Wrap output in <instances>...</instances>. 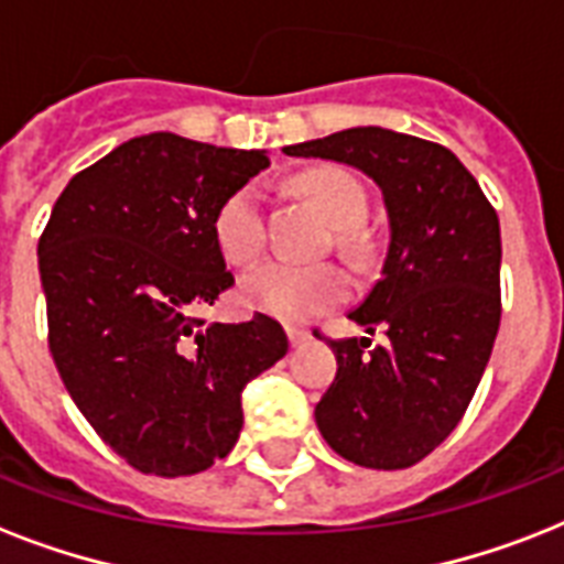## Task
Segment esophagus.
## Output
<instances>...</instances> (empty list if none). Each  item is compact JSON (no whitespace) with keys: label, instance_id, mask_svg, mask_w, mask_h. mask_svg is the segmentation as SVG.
<instances>
[{"label":"esophagus","instance_id":"1","mask_svg":"<svg viewBox=\"0 0 564 564\" xmlns=\"http://www.w3.org/2000/svg\"><path fill=\"white\" fill-rule=\"evenodd\" d=\"M286 334H290V343L292 345H304L310 339V330H304V327H286Z\"/></svg>","mask_w":564,"mask_h":564}]
</instances>
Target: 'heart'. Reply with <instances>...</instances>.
Masks as SVG:
<instances>
[{"instance_id": "1", "label": "heart", "mask_w": 564, "mask_h": 564, "mask_svg": "<svg viewBox=\"0 0 564 564\" xmlns=\"http://www.w3.org/2000/svg\"><path fill=\"white\" fill-rule=\"evenodd\" d=\"M299 187L325 210L336 228H360L369 216V193L357 175L339 166L310 170ZM213 237L234 265L254 263L265 248L263 193L257 184L234 189L213 216ZM242 299L254 310L286 322H307L322 310L334 307L348 295V274L334 263L299 265L290 260H269L242 278Z\"/></svg>"}]
</instances>
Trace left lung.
I'll use <instances>...</instances> for the list:
<instances>
[{
  "label": "left lung",
  "instance_id": "8db88e82",
  "mask_svg": "<svg viewBox=\"0 0 564 564\" xmlns=\"http://www.w3.org/2000/svg\"><path fill=\"white\" fill-rule=\"evenodd\" d=\"M286 154L357 166L383 193V272L348 318L371 336L380 327L386 343L327 339L339 369L316 403V424L348 463L410 468L454 433L491 357L498 213L451 149L421 137L348 128Z\"/></svg>",
  "mask_w": 564,
  "mask_h": 564
}]
</instances>
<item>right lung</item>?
<instances>
[{"mask_svg": "<svg viewBox=\"0 0 564 564\" xmlns=\"http://www.w3.org/2000/svg\"><path fill=\"white\" fill-rule=\"evenodd\" d=\"M265 152L158 131L57 195L37 246L48 351L90 427L131 468L187 477L230 454L242 389L290 351L274 318L207 325L234 286L213 216Z\"/></svg>", "mask_w": 564, "mask_h": 564, "instance_id": "right-lung-1", "label": "right lung"}]
</instances>
